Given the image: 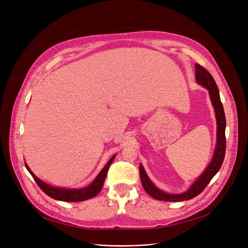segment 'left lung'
I'll use <instances>...</instances> for the list:
<instances>
[{
	"instance_id": "8db88e82",
	"label": "left lung",
	"mask_w": 248,
	"mask_h": 248,
	"mask_svg": "<svg viewBox=\"0 0 248 248\" xmlns=\"http://www.w3.org/2000/svg\"><path fill=\"white\" fill-rule=\"evenodd\" d=\"M195 80L196 82L202 85L204 88L209 91L211 102L213 104L215 114H216V120H217V143L216 148L214 152V155L212 157V161L206 167V169L202 172V174L197 178V179L192 183L189 187V189L186 190L183 193L179 194H173V193H167L158 188L152 182V180L148 178L143 166L140 165V179L144 190L147 192L148 195H151L154 199L157 201H164V202H183V201H189L196 195L202 192V190L206 187V185L211 182L213 177L220 170V168L223 164L225 152H226V137H225V129H226V118L224 108L220 98V93L217 90V86L214 77L211 73L204 69L200 64H195Z\"/></svg>"
}]
</instances>
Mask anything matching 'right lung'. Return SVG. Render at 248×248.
<instances>
[{"instance_id":"right-lung-1","label":"right lung","mask_w":248,"mask_h":248,"mask_svg":"<svg viewBox=\"0 0 248 248\" xmlns=\"http://www.w3.org/2000/svg\"><path fill=\"white\" fill-rule=\"evenodd\" d=\"M116 155H114L110 161H108L106 166L103 168V170L98 173V175L95 177V179L84 188H79V189H70V188H62V187H55L52 185H48L46 182L42 181L39 178H37L32 171L29 169L27 164H25L26 169L28 172L31 174L33 177L34 181L37 183V185L41 187V189L49 197H52L54 200L61 201V202H83L86 200H90L92 197H94L100 193L102 188L104 186V182L106 179V176L108 173V168H110L112 162L114 161Z\"/></svg>"}]
</instances>
